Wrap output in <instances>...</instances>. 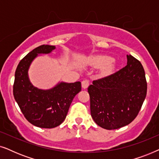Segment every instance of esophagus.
<instances>
[{
  "label": "esophagus",
  "mask_w": 159,
  "mask_h": 159,
  "mask_svg": "<svg viewBox=\"0 0 159 159\" xmlns=\"http://www.w3.org/2000/svg\"><path fill=\"white\" fill-rule=\"evenodd\" d=\"M89 84H90V82H89V81H88V80H83V81L82 82V88L86 89L89 86Z\"/></svg>",
  "instance_id": "34e87169"
}]
</instances>
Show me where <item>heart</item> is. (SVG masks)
I'll return each instance as SVG.
<instances>
[{
	"label": "heart",
	"mask_w": 159,
	"mask_h": 159,
	"mask_svg": "<svg viewBox=\"0 0 159 159\" xmlns=\"http://www.w3.org/2000/svg\"><path fill=\"white\" fill-rule=\"evenodd\" d=\"M90 64L94 67L101 68V75L107 76L112 73L114 65L112 58L107 56H95L90 58Z\"/></svg>",
	"instance_id": "b5f03b06"
}]
</instances>
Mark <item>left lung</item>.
<instances>
[{
	"mask_svg": "<svg viewBox=\"0 0 159 159\" xmlns=\"http://www.w3.org/2000/svg\"><path fill=\"white\" fill-rule=\"evenodd\" d=\"M127 64L116 72L94 80L88 87L90 114L98 125L116 129L138 116L147 93V82L141 63L131 55Z\"/></svg>",
	"mask_w": 159,
	"mask_h": 159,
	"instance_id": "left-lung-1",
	"label": "left lung"
}]
</instances>
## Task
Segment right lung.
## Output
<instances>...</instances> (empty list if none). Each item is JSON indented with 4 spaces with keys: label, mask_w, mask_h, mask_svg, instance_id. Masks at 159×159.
Returning <instances> with one entry per match:
<instances>
[{
    "label": "right lung",
    "mask_w": 159,
    "mask_h": 159,
    "mask_svg": "<svg viewBox=\"0 0 159 159\" xmlns=\"http://www.w3.org/2000/svg\"><path fill=\"white\" fill-rule=\"evenodd\" d=\"M54 45H40L25 56L15 71L13 93L26 119L36 127L53 128L60 125L68 113L74 98L81 91V82H59L50 90H40L32 85L28 69L38 54H47Z\"/></svg>",
    "instance_id": "1"
}]
</instances>
